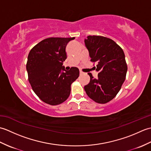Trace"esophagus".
<instances>
[{
    "label": "esophagus",
    "instance_id": "1",
    "mask_svg": "<svg viewBox=\"0 0 151 151\" xmlns=\"http://www.w3.org/2000/svg\"><path fill=\"white\" fill-rule=\"evenodd\" d=\"M84 73L82 71V70H80V75H83V74H84Z\"/></svg>",
    "mask_w": 151,
    "mask_h": 151
}]
</instances>
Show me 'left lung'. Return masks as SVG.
<instances>
[{
  "label": "left lung",
  "mask_w": 151,
  "mask_h": 151,
  "mask_svg": "<svg viewBox=\"0 0 151 151\" xmlns=\"http://www.w3.org/2000/svg\"><path fill=\"white\" fill-rule=\"evenodd\" d=\"M84 42L91 62L97 63L94 67L99 73L97 78L88 73L90 82L84 86L85 91L97 103H107L117 95L126 78L124 52L114 41L104 36H89Z\"/></svg>",
  "instance_id": "1"
}]
</instances>
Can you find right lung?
<instances>
[{"label": "right lung", "mask_w": 151, "mask_h": 151, "mask_svg": "<svg viewBox=\"0 0 151 151\" xmlns=\"http://www.w3.org/2000/svg\"><path fill=\"white\" fill-rule=\"evenodd\" d=\"M75 38H47L28 54V81L37 97L48 104L55 106L65 102L70 95L71 84L78 78L77 67H73L67 71L62 66L67 58V45ZM62 70L65 72H61Z\"/></svg>", "instance_id": "right-lung-1"}]
</instances>
